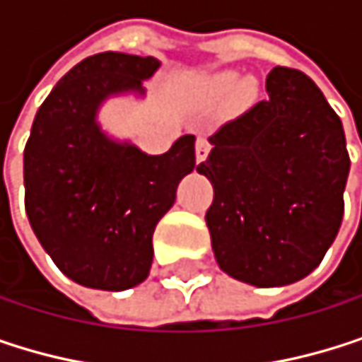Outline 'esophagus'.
I'll return each instance as SVG.
<instances>
[{"mask_svg":"<svg viewBox=\"0 0 362 362\" xmlns=\"http://www.w3.org/2000/svg\"><path fill=\"white\" fill-rule=\"evenodd\" d=\"M210 148H212V144L206 139V137H197V160H204L208 154H210Z\"/></svg>","mask_w":362,"mask_h":362,"instance_id":"1","label":"esophagus"}]
</instances>
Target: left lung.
<instances>
[{
    "mask_svg": "<svg viewBox=\"0 0 362 362\" xmlns=\"http://www.w3.org/2000/svg\"><path fill=\"white\" fill-rule=\"evenodd\" d=\"M210 141L197 171L214 187L206 223L221 269L263 288L312 274L341 227L350 171L341 120L320 88L274 67L267 99Z\"/></svg>",
    "mask_w": 362,
    "mask_h": 362,
    "instance_id": "left-lung-1",
    "label": "left lung"
}]
</instances>
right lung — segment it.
Returning a JSON list of instances; mask_svg holds the SVG:
<instances>
[{"mask_svg":"<svg viewBox=\"0 0 362 362\" xmlns=\"http://www.w3.org/2000/svg\"><path fill=\"white\" fill-rule=\"evenodd\" d=\"M158 61L99 52L69 69L40 105L25 146V210L35 238L74 282L124 291L148 278L152 233L195 167V135L150 156L95 122L112 93L139 90Z\"/></svg>","mask_w":362,"mask_h":362,"instance_id":"right-lung-1","label":"right lung"}]
</instances>
